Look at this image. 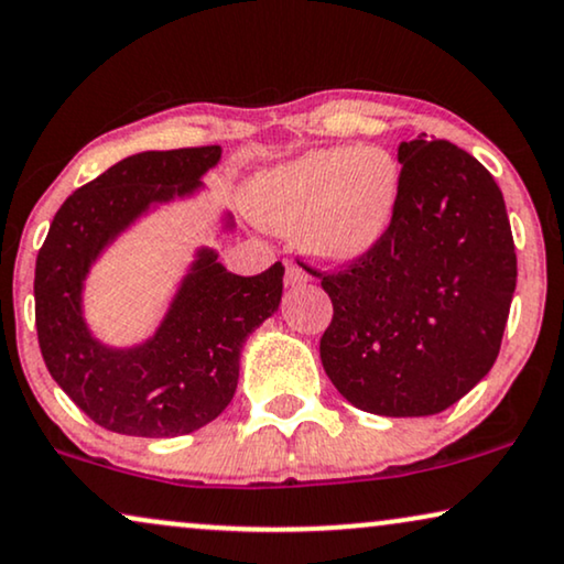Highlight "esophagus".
<instances>
[{
    "label": "esophagus",
    "mask_w": 564,
    "mask_h": 564,
    "mask_svg": "<svg viewBox=\"0 0 564 564\" xmlns=\"http://www.w3.org/2000/svg\"><path fill=\"white\" fill-rule=\"evenodd\" d=\"M283 281H286L289 289H299L310 283V275H306L296 262H286V275H283Z\"/></svg>",
    "instance_id": "34e87169"
}]
</instances>
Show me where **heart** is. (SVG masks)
<instances>
[{
    "instance_id": "obj_1",
    "label": "heart",
    "mask_w": 564,
    "mask_h": 564,
    "mask_svg": "<svg viewBox=\"0 0 564 564\" xmlns=\"http://www.w3.org/2000/svg\"><path fill=\"white\" fill-rule=\"evenodd\" d=\"M245 195L262 227L299 235L322 265L348 268L377 252L392 231L402 170L379 147L310 149L260 170Z\"/></svg>"
}]
</instances>
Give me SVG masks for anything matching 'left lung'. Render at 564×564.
<instances>
[{
    "label": "left lung",
    "mask_w": 564,
    "mask_h": 564,
    "mask_svg": "<svg viewBox=\"0 0 564 564\" xmlns=\"http://www.w3.org/2000/svg\"><path fill=\"white\" fill-rule=\"evenodd\" d=\"M394 227L366 260L317 273L333 299L319 358L352 408L425 417L459 402L498 358L516 247L490 172L452 141H402Z\"/></svg>",
    "instance_id": "left-lung-1"
}]
</instances>
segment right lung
<instances>
[{"mask_svg":"<svg viewBox=\"0 0 564 564\" xmlns=\"http://www.w3.org/2000/svg\"><path fill=\"white\" fill-rule=\"evenodd\" d=\"M219 160L221 147L126 156L64 200L37 252L43 360L72 402L112 433L172 438L219 417L237 392L247 337L281 304V262L260 275H235L204 245L147 340L118 348L87 325L85 283L102 252L160 206L204 191L200 177ZM221 231H235L229 212Z\"/></svg>","mask_w":564,"mask_h":564,"instance_id":"obj_1","label":"right lung"}]
</instances>
